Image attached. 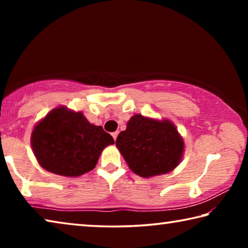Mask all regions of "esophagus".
<instances>
[{
	"label": "esophagus",
	"mask_w": 248,
	"mask_h": 248,
	"mask_svg": "<svg viewBox=\"0 0 248 248\" xmlns=\"http://www.w3.org/2000/svg\"><path fill=\"white\" fill-rule=\"evenodd\" d=\"M111 136H112V138H114V139L116 140L117 137H118V132H117V131H116V132H112Z\"/></svg>",
	"instance_id": "obj_1"
}]
</instances>
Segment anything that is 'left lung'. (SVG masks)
Instances as JSON below:
<instances>
[{
    "label": "left lung",
    "instance_id": "left-lung-1",
    "mask_svg": "<svg viewBox=\"0 0 248 248\" xmlns=\"http://www.w3.org/2000/svg\"><path fill=\"white\" fill-rule=\"evenodd\" d=\"M116 146L134 174L150 178L175 170L182 162L185 143L170 120L133 115Z\"/></svg>",
    "mask_w": 248,
    "mask_h": 248
}]
</instances>
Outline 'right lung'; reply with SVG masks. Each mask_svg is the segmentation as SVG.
<instances>
[{
	"mask_svg": "<svg viewBox=\"0 0 248 248\" xmlns=\"http://www.w3.org/2000/svg\"><path fill=\"white\" fill-rule=\"evenodd\" d=\"M115 141L100 125L91 124L81 111L53 108L32 129L31 144L44 170L65 177L89 173L100 153Z\"/></svg>",
	"mask_w": 248,
	"mask_h": 248,
	"instance_id": "right-lung-1",
	"label": "right lung"
}]
</instances>
